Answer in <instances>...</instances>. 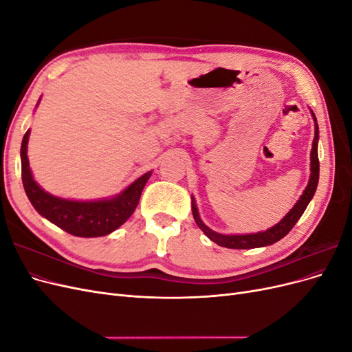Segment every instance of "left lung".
I'll return each instance as SVG.
<instances>
[{"label":"left lung","mask_w":352,"mask_h":352,"mask_svg":"<svg viewBox=\"0 0 352 352\" xmlns=\"http://www.w3.org/2000/svg\"><path fill=\"white\" fill-rule=\"evenodd\" d=\"M313 117L316 122L314 123L316 131H314V141H313V148H311V176H310V182H308L301 198L298 199L294 208L287 212V214L278 223V225H274L273 228L264 230V232L251 233V235H220V233L211 230L210 228H207L204 225V223H202V220L199 219L195 202L192 201V214H194L197 225L212 242H216L217 245H220V247L232 248V250H251V248L265 247V245H272L274 242L280 241L283 236H286L287 233H289V230L295 226V223L302 216V212L305 211L308 202L311 201V198L316 192L317 184H318V172H320V164H318V155H317L318 126H317L314 113H313Z\"/></svg>","instance_id":"8db88e82"}]
</instances>
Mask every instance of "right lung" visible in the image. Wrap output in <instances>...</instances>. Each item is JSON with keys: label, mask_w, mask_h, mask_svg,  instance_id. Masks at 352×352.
I'll return each instance as SVG.
<instances>
[{"label": "right lung", "mask_w": 352, "mask_h": 352, "mask_svg": "<svg viewBox=\"0 0 352 352\" xmlns=\"http://www.w3.org/2000/svg\"><path fill=\"white\" fill-rule=\"evenodd\" d=\"M28 131L22 141V180L26 195L32 206L51 223H54L60 229L66 230L73 236L80 238H97L109 235L113 230L132 216L138 202H140L142 189L150 179L151 172L142 175L140 179L126 188L120 195L111 199L102 201H69L52 197L45 192L32 177L28 160Z\"/></svg>", "instance_id": "1"}]
</instances>
